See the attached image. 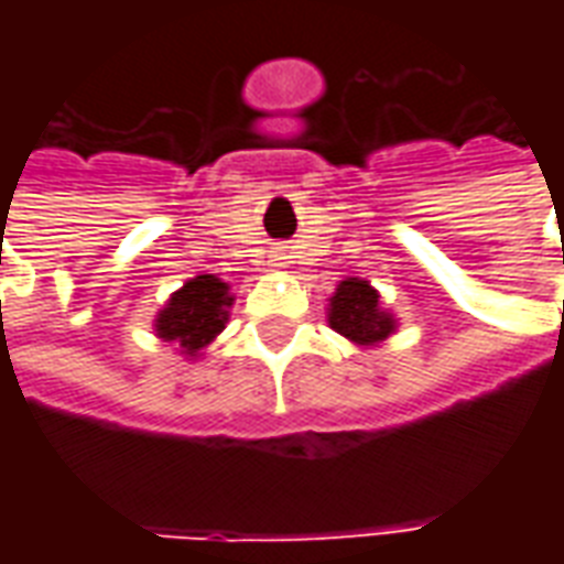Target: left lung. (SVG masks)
I'll use <instances>...</instances> for the list:
<instances>
[{
	"instance_id": "1",
	"label": "left lung",
	"mask_w": 564,
	"mask_h": 564,
	"mask_svg": "<svg viewBox=\"0 0 564 564\" xmlns=\"http://www.w3.org/2000/svg\"><path fill=\"white\" fill-rule=\"evenodd\" d=\"M329 326L347 341L375 347L395 332V317L380 307V295L371 283L347 278L329 299Z\"/></svg>"
}]
</instances>
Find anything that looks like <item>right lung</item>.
<instances>
[{"label":"right lung","instance_id":"add662e5","mask_svg":"<svg viewBox=\"0 0 564 564\" xmlns=\"http://www.w3.org/2000/svg\"><path fill=\"white\" fill-rule=\"evenodd\" d=\"M232 302L229 283L214 274H196L172 293L153 326L162 341H174L184 356H198V350H205L226 329Z\"/></svg>","mask_w":564,"mask_h":564}]
</instances>
